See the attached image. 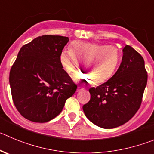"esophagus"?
<instances>
[{
	"instance_id": "34e87169",
	"label": "esophagus",
	"mask_w": 154,
	"mask_h": 154,
	"mask_svg": "<svg viewBox=\"0 0 154 154\" xmlns=\"http://www.w3.org/2000/svg\"><path fill=\"white\" fill-rule=\"evenodd\" d=\"M85 90V89L83 88V87H77V92H80V91H82V90Z\"/></svg>"
}]
</instances>
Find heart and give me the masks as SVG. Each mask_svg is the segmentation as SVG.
<instances>
[{
	"mask_svg": "<svg viewBox=\"0 0 154 154\" xmlns=\"http://www.w3.org/2000/svg\"><path fill=\"white\" fill-rule=\"evenodd\" d=\"M120 58L119 48L113 45L74 41L70 49L61 51L59 60L61 66L68 74L75 71L83 61L85 71L80 73L77 78L93 80L95 84H100L109 78L114 73Z\"/></svg>",
	"mask_w": 154,
	"mask_h": 154,
	"instance_id": "1",
	"label": "heart"
}]
</instances>
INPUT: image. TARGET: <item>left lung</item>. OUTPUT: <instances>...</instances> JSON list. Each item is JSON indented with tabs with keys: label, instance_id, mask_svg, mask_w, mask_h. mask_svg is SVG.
<instances>
[{
	"label": "left lung",
	"instance_id": "8db88e82",
	"mask_svg": "<svg viewBox=\"0 0 154 154\" xmlns=\"http://www.w3.org/2000/svg\"><path fill=\"white\" fill-rule=\"evenodd\" d=\"M146 82L143 57L127 45L116 74L104 84L89 90L90 100L83 106L86 116L103 128L122 125L139 109Z\"/></svg>",
	"mask_w": 154,
	"mask_h": 154
}]
</instances>
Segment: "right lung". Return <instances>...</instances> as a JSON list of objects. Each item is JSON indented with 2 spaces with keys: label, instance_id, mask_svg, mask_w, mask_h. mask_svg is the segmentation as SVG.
I'll list each match as a JSON object with an SVG mask.
<instances>
[{
  "label": "right lung",
  "instance_id": "add662e5",
  "mask_svg": "<svg viewBox=\"0 0 154 154\" xmlns=\"http://www.w3.org/2000/svg\"><path fill=\"white\" fill-rule=\"evenodd\" d=\"M69 38L38 36L23 45L10 71L11 95L17 111L33 122L44 123L61 113L77 84L60 63Z\"/></svg>",
  "mask_w": 154,
  "mask_h": 154
}]
</instances>
